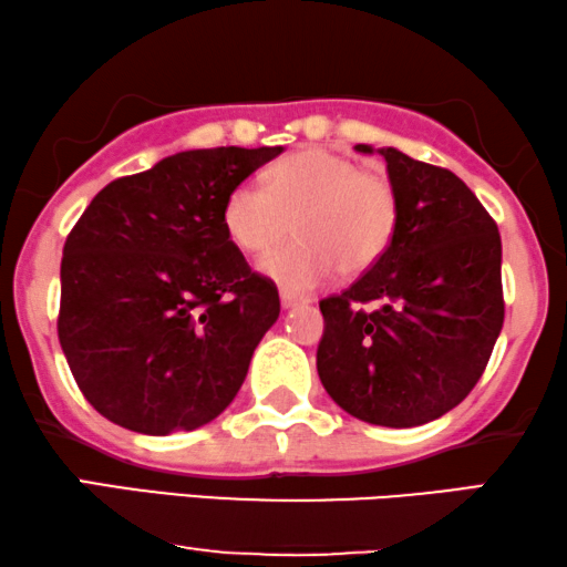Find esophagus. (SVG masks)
Wrapping results in <instances>:
<instances>
[{"mask_svg": "<svg viewBox=\"0 0 567 567\" xmlns=\"http://www.w3.org/2000/svg\"><path fill=\"white\" fill-rule=\"evenodd\" d=\"M305 301H309L307 297H299V293H293L289 289H281V305L289 309V307H297V305H305Z\"/></svg>", "mask_w": 567, "mask_h": 567, "instance_id": "obj_1", "label": "esophagus"}]
</instances>
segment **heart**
<instances>
[{"label": "heart", "mask_w": 567, "mask_h": 567, "mask_svg": "<svg viewBox=\"0 0 567 567\" xmlns=\"http://www.w3.org/2000/svg\"><path fill=\"white\" fill-rule=\"evenodd\" d=\"M224 229L239 250L270 252L297 229L299 239L260 262L270 278L309 289L343 274L374 268L400 224V198L390 177L328 150L291 154L266 185L245 181L224 200Z\"/></svg>", "instance_id": "1"}]
</instances>
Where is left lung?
I'll list each match as a JSON object with an SVG mask.
<instances>
[{
  "label": "left lung",
  "instance_id": "1",
  "mask_svg": "<svg viewBox=\"0 0 567 567\" xmlns=\"http://www.w3.org/2000/svg\"><path fill=\"white\" fill-rule=\"evenodd\" d=\"M377 154L400 198L398 235L351 289L320 301L317 374L359 421L413 429L460 405L491 361L506 315L501 235L452 169Z\"/></svg>",
  "mask_w": 567,
  "mask_h": 567
}]
</instances>
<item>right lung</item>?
I'll return each instance as SVG.
<instances>
[{"label": "right lung", "mask_w": 567, "mask_h": 567, "mask_svg": "<svg viewBox=\"0 0 567 567\" xmlns=\"http://www.w3.org/2000/svg\"><path fill=\"white\" fill-rule=\"evenodd\" d=\"M281 152L173 154L107 183L69 231L59 343L107 421L167 436L214 421L235 400L281 301L229 239L224 200Z\"/></svg>", "instance_id": "add662e5"}]
</instances>
